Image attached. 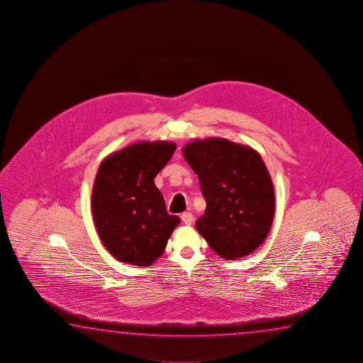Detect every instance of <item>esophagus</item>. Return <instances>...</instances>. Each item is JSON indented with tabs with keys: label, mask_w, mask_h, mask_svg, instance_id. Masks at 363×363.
Here are the masks:
<instances>
[{
	"label": "esophagus",
	"mask_w": 363,
	"mask_h": 363,
	"mask_svg": "<svg viewBox=\"0 0 363 363\" xmlns=\"http://www.w3.org/2000/svg\"><path fill=\"white\" fill-rule=\"evenodd\" d=\"M180 217H182V221L184 222L185 225H191L194 221V217H193L191 212H184V213H182Z\"/></svg>",
	"instance_id": "34e87169"
}]
</instances>
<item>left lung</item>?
<instances>
[{
    "label": "left lung",
    "instance_id": "obj_1",
    "mask_svg": "<svg viewBox=\"0 0 363 363\" xmlns=\"http://www.w3.org/2000/svg\"><path fill=\"white\" fill-rule=\"evenodd\" d=\"M183 154L207 203L196 222L199 234L222 258L254 252L274 216V189L260 155L221 138L188 143Z\"/></svg>",
    "mask_w": 363,
    "mask_h": 363
}]
</instances>
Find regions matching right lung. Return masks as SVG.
<instances>
[{
	"mask_svg": "<svg viewBox=\"0 0 363 363\" xmlns=\"http://www.w3.org/2000/svg\"><path fill=\"white\" fill-rule=\"evenodd\" d=\"M170 142H140L106 157L92 189L94 222L118 260L151 265L165 250L178 216L169 215L154 179L172 159Z\"/></svg>",
	"mask_w": 363,
	"mask_h": 363,
	"instance_id": "right-lung-1",
	"label": "right lung"
}]
</instances>
